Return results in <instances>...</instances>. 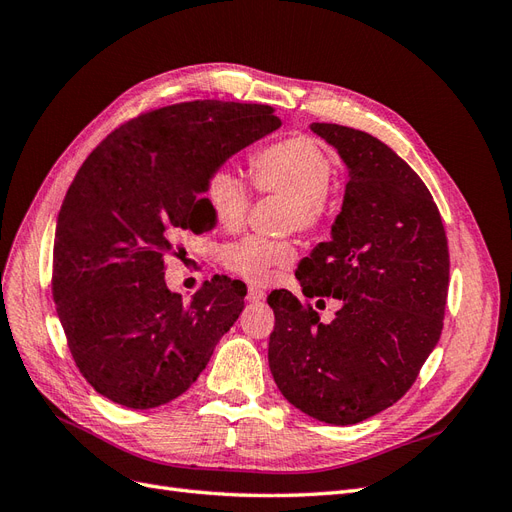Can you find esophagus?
I'll list each match as a JSON object with an SVG mask.
<instances>
[{
    "label": "esophagus",
    "instance_id": "34e87169",
    "mask_svg": "<svg viewBox=\"0 0 512 512\" xmlns=\"http://www.w3.org/2000/svg\"><path fill=\"white\" fill-rule=\"evenodd\" d=\"M262 299H265V290H260V288H256V286L247 288V301H250V303H258V301H262Z\"/></svg>",
    "mask_w": 512,
    "mask_h": 512
}]
</instances>
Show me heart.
I'll use <instances>...</instances> for the list:
<instances>
[{
    "instance_id": "heart-1",
    "label": "heart",
    "mask_w": 512,
    "mask_h": 512,
    "mask_svg": "<svg viewBox=\"0 0 512 512\" xmlns=\"http://www.w3.org/2000/svg\"><path fill=\"white\" fill-rule=\"evenodd\" d=\"M254 185L262 194L288 198L286 228L316 232L331 209L329 183L335 162L329 149L309 134H292L254 151L250 158ZM205 203L213 220L226 230H239L252 207V194L243 177L228 166L215 168L205 181ZM294 260V245L245 237L222 250L224 267L247 282H269L275 269Z\"/></svg>"
}]
</instances>
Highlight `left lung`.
Returning a JSON list of instances; mask_svg holds the SVG:
<instances>
[{"label":"left lung","instance_id":"1","mask_svg":"<svg viewBox=\"0 0 512 512\" xmlns=\"http://www.w3.org/2000/svg\"><path fill=\"white\" fill-rule=\"evenodd\" d=\"M348 166L331 241L297 269L307 299H339L331 322L309 301L273 290L269 367L294 408L354 425L406 395L436 348L446 294L448 243L427 185L367 132L312 123Z\"/></svg>","mask_w":512,"mask_h":512}]
</instances>
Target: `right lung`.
Returning a JSON list of instances; mask_svg holds the SVG:
<instances>
[{
    "instance_id": "1",
    "label": "right lung",
    "mask_w": 512,
    "mask_h": 512,
    "mask_svg": "<svg viewBox=\"0 0 512 512\" xmlns=\"http://www.w3.org/2000/svg\"><path fill=\"white\" fill-rule=\"evenodd\" d=\"M280 126L269 104H170L113 130L79 168L55 228L53 299L76 367L106 399L173 401L239 318L241 282L215 275L183 303L164 258L185 230H207L213 170Z\"/></svg>"
}]
</instances>
